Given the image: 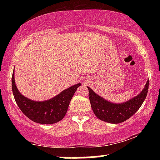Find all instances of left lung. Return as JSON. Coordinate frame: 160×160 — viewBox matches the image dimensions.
Masks as SVG:
<instances>
[{
	"instance_id": "left-lung-1",
	"label": "left lung",
	"mask_w": 160,
	"mask_h": 160,
	"mask_svg": "<svg viewBox=\"0 0 160 160\" xmlns=\"http://www.w3.org/2000/svg\"><path fill=\"white\" fill-rule=\"evenodd\" d=\"M149 87L148 80L144 89L135 98L130 99L122 104H113L108 102L93 92L88 86L89 97L91 107L95 115L104 122L110 123H120L124 122L138 111L141 104L146 98Z\"/></svg>"
}]
</instances>
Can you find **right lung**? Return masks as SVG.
Here are the masks:
<instances>
[{"label":"right lung","instance_id":"1","mask_svg":"<svg viewBox=\"0 0 160 160\" xmlns=\"http://www.w3.org/2000/svg\"><path fill=\"white\" fill-rule=\"evenodd\" d=\"M80 85L78 83L71 86L48 101L34 102L19 92L16 88L14 74L12 76V93L18 107L28 118L41 124L56 123L62 120L67 113L73 95Z\"/></svg>","mask_w":160,"mask_h":160}]
</instances>
